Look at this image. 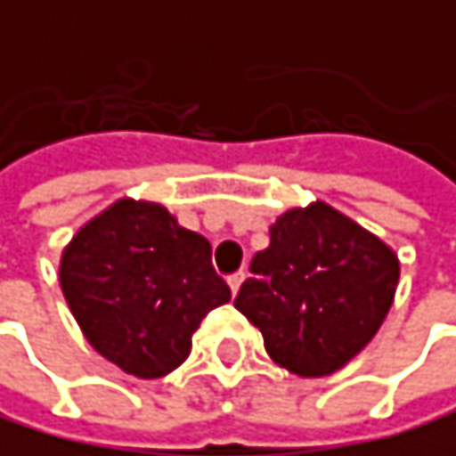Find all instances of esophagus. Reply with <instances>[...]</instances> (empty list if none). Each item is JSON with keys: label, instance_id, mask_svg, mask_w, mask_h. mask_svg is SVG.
I'll list each match as a JSON object with an SVG mask.
<instances>
[{"label": "esophagus", "instance_id": "34e87169", "mask_svg": "<svg viewBox=\"0 0 456 456\" xmlns=\"http://www.w3.org/2000/svg\"><path fill=\"white\" fill-rule=\"evenodd\" d=\"M242 281H245V273H242V270H240V273H233V275H228V287H231V292H233V295L240 292Z\"/></svg>", "mask_w": 456, "mask_h": 456}]
</instances>
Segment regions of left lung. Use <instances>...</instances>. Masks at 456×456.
Segmentation results:
<instances>
[{
  "label": "left lung",
  "instance_id": "8db88e82",
  "mask_svg": "<svg viewBox=\"0 0 456 456\" xmlns=\"http://www.w3.org/2000/svg\"><path fill=\"white\" fill-rule=\"evenodd\" d=\"M395 287L393 248L317 200L270 225V248L253 256L233 306L262 331L275 365L317 379L370 343Z\"/></svg>",
  "mask_w": 456,
  "mask_h": 456
}]
</instances>
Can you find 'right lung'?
Returning <instances> with one entry per match:
<instances>
[{"label": "right lung", "mask_w": 456, "mask_h": 456, "mask_svg": "<svg viewBox=\"0 0 456 456\" xmlns=\"http://www.w3.org/2000/svg\"><path fill=\"white\" fill-rule=\"evenodd\" d=\"M61 289L97 354L139 379L172 373L200 320L231 301L206 236L159 203L117 200L61 256Z\"/></svg>", "instance_id": "right-lung-1"}]
</instances>
